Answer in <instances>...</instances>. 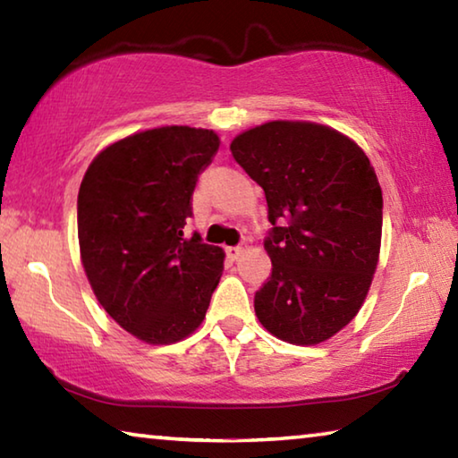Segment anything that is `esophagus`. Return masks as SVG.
<instances>
[{"mask_svg":"<svg viewBox=\"0 0 458 458\" xmlns=\"http://www.w3.org/2000/svg\"><path fill=\"white\" fill-rule=\"evenodd\" d=\"M240 254H242V248H240V246H228L226 248V257L230 260H238Z\"/></svg>","mask_w":458,"mask_h":458,"instance_id":"obj_1","label":"esophagus"}]
</instances>
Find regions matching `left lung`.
<instances>
[{
  "label": "left lung",
  "instance_id": "8db88e82",
  "mask_svg": "<svg viewBox=\"0 0 458 458\" xmlns=\"http://www.w3.org/2000/svg\"><path fill=\"white\" fill-rule=\"evenodd\" d=\"M230 151L265 190L273 224L259 321L289 344H321L358 315L376 273L384 201L374 167L350 137L307 121L248 129Z\"/></svg>",
  "mask_w": 458,
  "mask_h": 458
}]
</instances>
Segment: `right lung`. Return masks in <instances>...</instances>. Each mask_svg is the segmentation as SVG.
Wrapping results in <instances>:
<instances>
[{"label":"right lung","mask_w":458,"mask_h":458,"mask_svg":"<svg viewBox=\"0 0 458 458\" xmlns=\"http://www.w3.org/2000/svg\"><path fill=\"white\" fill-rule=\"evenodd\" d=\"M220 139L185 125L135 133L100 151L79 191V244L98 303L131 335L175 344L199 327L224 250L183 236L198 175Z\"/></svg>","instance_id":"add662e5"}]
</instances>
